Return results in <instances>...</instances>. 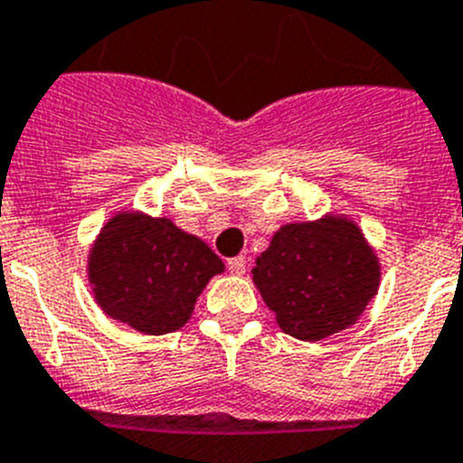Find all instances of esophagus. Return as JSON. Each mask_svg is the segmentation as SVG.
Segmentation results:
<instances>
[{"instance_id":"1","label":"esophagus","mask_w":463,"mask_h":463,"mask_svg":"<svg viewBox=\"0 0 463 463\" xmlns=\"http://www.w3.org/2000/svg\"><path fill=\"white\" fill-rule=\"evenodd\" d=\"M228 270L232 272V275H244L247 272V259L244 256H235V259L228 260Z\"/></svg>"}]
</instances>
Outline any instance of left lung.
Masks as SVG:
<instances>
[{"mask_svg":"<svg viewBox=\"0 0 463 463\" xmlns=\"http://www.w3.org/2000/svg\"><path fill=\"white\" fill-rule=\"evenodd\" d=\"M251 272L281 331L305 343L356 324L382 275L361 228L333 214L281 226Z\"/></svg>","mask_w":463,"mask_h":463,"instance_id":"1","label":"left lung"}]
</instances>
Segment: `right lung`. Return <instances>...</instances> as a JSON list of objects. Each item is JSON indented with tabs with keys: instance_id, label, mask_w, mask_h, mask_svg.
Masks as SVG:
<instances>
[{
	"instance_id": "add662e5",
	"label": "right lung",
	"mask_w": 463,
	"mask_h": 463,
	"mask_svg": "<svg viewBox=\"0 0 463 463\" xmlns=\"http://www.w3.org/2000/svg\"><path fill=\"white\" fill-rule=\"evenodd\" d=\"M223 260L170 219L120 212L88 256V281L111 319L146 335L179 331Z\"/></svg>"
}]
</instances>
